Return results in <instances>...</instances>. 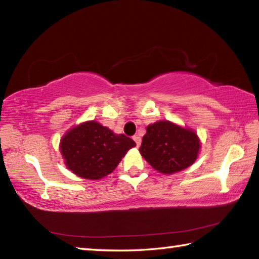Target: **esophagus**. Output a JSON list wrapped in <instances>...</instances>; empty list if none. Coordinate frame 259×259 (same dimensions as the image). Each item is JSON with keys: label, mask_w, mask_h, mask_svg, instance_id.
I'll return each instance as SVG.
<instances>
[{"label": "esophagus", "mask_w": 259, "mask_h": 259, "mask_svg": "<svg viewBox=\"0 0 259 259\" xmlns=\"http://www.w3.org/2000/svg\"><path fill=\"white\" fill-rule=\"evenodd\" d=\"M134 140H135V143H136V145H137V147H139L140 143H142V138H140L138 135H136V136H134Z\"/></svg>", "instance_id": "obj_1"}]
</instances>
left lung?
I'll return each instance as SVG.
<instances>
[{"label": "left lung", "instance_id": "left-lung-1", "mask_svg": "<svg viewBox=\"0 0 259 259\" xmlns=\"http://www.w3.org/2000/svg\"><path fill=\"white\" fill-rule=\"evenodd\" d=\"M200 148L194 130L162 120L147 125L139 152L156 171L172 175L194 163Z\"/></svg>", "mask_w": 259, "mask_h": 259}]
</instances>
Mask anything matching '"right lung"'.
Segmentation results:
<instances>
[{
    "label": "right lung",
    "mask_w": 259,
    "mask_h": 259,
    "mask_svg": "<svg viewBox=\"0 0 259 259\" xmlns=\"http://www.w3.org/2000/svg\"><path fill=\"white\" fill-rule=\"evenodd\" d=\"M136 146L123 134L91 120L74 125L60 139L59 150L67 169L76 176L99 181L113 172L122 157Z\"/></svg>",
    "instance_id": "1"
}]
</instances>
